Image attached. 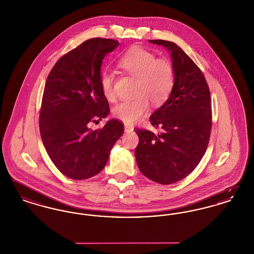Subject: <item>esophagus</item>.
Listing matches in <instances>:
<instances>
[{"mask_svg": "<svg viewBox=\"0 0 254 254\" xmlns=\"http://www.w3.org/2000/svg\"><path fill=\"white\" fill-rule=\"evenodd\" d=\"M125 131L127 133H130L133 131V127L129 126V125H125Z\"/></svg>", "mask_w": 254, "mask_h": 254, "instance_id": "esophagus-1", "label": "esophagus"}]
</instances>
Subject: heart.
<instances>
[{"label": "heart", "instance_id": "b5f03b06", "mask_svg": "<svg viewBox=\"0 0 254 254\" xmlns=\"http://www.w3.org/2000/svg\"><path fill=\"white\" fill-rule=\"evenodd\" d=\"M118 65L136 78L132 99L117 104L112 110L114 117L126 124L140 120L149 109V101L155 106L164 104L169 98L175 80L174 68L169 61L143 49H132L123 54ZM101 89L109 101L115 97L114 74L106 70L100 76Z\"/></svg>", "mask_w": 254, "mask_h": 254}]
</instances>
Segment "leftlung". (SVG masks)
Masks as SVG:
<instances>
[{
    "instance_id": "left-lung-1",
    "label": "left lung",
    "mask_w": 254,
    "mask_h": 254,
    "mask_svg": "<svg viewBox=\"0 0 254 254\" xmlns=\"http://www.w3.org/2000/svg\"><path fill=\"white\" fill-rule=\"evenodd\" d=\"M148 42L169 51L175 80L169 99L149 118L161 132L135 128V157L145 177L170 185L191 173L205 154L211 129L210 93L203 73L181 48L164 40Z\"/></svg>"
}]
</instances>
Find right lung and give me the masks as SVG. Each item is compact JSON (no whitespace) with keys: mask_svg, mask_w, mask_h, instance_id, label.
Returning <instances> with one entry per match:
<instances>
[{"mask_svg":"<svg viewBox=\"0 0 254 254\" xmlns=\"http://www.w3.org/2000/svg\"><path fill=\"white\" fill-rule=\"evenodd\" d=\"M119 46L111 39L93 38L64 54L55 64L45 85L40 113L43 144L56 168L73 180L98 174L124 133L116 119L92 130L89 123L109 114L101 85L106 55Z\"/></svg>","mask_w":254,"mask_h":254,"instance_id":"1","label":"right lung"}]
</instances>
